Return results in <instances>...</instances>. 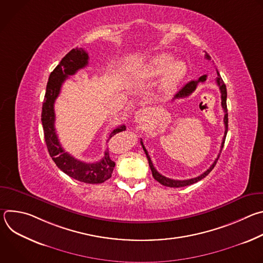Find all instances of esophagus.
<instances>
[{
  "instance_id": "1",
  "label": "esophagus",
  "mask_w": 263,
  "mask_h": 263,
  "mask_svg": "<svg viewBox=\"0 0 263 263\" xmlns=\"http://www.w3.org/2000/svg\"><path fill=\"white\" fill-rule=\"evenodd\" d=\"M148 119H149V112H148V110H146L144 108L139 109L134 117V120L137 124H143V123L147 122Z\"/></svg>"
}]
</instances>
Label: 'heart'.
Instances as JSON below:
<instances>
[{
    "label": "heart",
    "mask_w": 263,
    "mask_h": 263,
    "mask_svg": "<svg viewBox=\"0 0 263 263\" xmlns=\"http://www.w3.org/2000/svg\"><path fill=\"white\" fill-rule=\"evenodd\" d=\"M186 71L185 63L181 60H174L167 53H160L151 58L144 66L142 76L145 79H155L163 73L159 89L161 92L172 91L181 81Z\"/></svg>",
    "instance_id": "heart-1"
}]
</instances>
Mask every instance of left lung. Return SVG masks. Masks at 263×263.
Wrapping results in <instances>:
<instances>
[{
	"mask_svg": "<svg viewBox=\"0 0 263 263\" xmlns=\"http://www.w3.org/2000/svg\"><path fill=\"white\" fill-rule=\"evenodd\" d=\"M204 58L207 59V60H211V57L209 56V54H208L207 52H205ZM216 73H217L216 83H217V85H218V87H219V90H220V93H221V96H220V99H221V107H222L223 112H224V117H223L224 134H223V138H222L221 145H220V151H221L222 146H223V143H224V139H226L227 132H228L227 88H226V85H224V83H223V81H222V79H221V77H220V74H219L218 70H216ZM206 79H207V76H206V74H203V76H201L198 80H196V81L194 80V81L189 82V83H187L185 86H183V87L175 95V97H174L173 100H176V99H183V98H186V97L191 96V95L196 90L198 84H199L200 82H205ZM140 143H141L143 151H144V153H145V155H146V158H147V161H148V165H149V168H151V171H152V175H153L154 179H155L156 181H158L160 184H162V185H164V186H167V187H183V186H187V185H192V184L197 183L198 181L202 180L203 178H205V177L213 170V167L215 166V164H216V162H217V160H218V158H219V155H220V152H219L217 158L214 160V162L211 164V166H210L206 172H204L202 175H200V176H198V177H196V178H193V179H189V180H174V179H170V178H166V177L162 176L161 174H159V173L156 171V168L154 167V165H153V163H152L151 158H149V156H148V154H147V151H146L144 145H143L142 140H140Z\"/></svg>",
	"mask_w": 263,
	"mask_h": 263,
	"instance_id": "1",
	"label": "left lung"
}]
</instances>
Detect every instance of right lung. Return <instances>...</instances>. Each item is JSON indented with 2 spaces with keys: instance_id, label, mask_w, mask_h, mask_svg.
<instances>
[{
  "instance_id": "right-lung-1",
  "label": "right lung",
  "mask_w": 263,
  "mask_h": 263,
  "mask_svg": "<svg viewBox=\"0 0 263 263\" xmlns=\"http://www.w3.org/2000/svg\"><path fill=\"white\" fill-rule=\"evenodd\" d=\"M87 64L88 54L82 48H76L68 52L54 68L47 84V90L43 103L42 122L48 151L56 165L64 174L78 181L88 184H99L105 182L111 177L116 165L115 161H112L110 158L109 148L106 149L104 157L100 161L95 163L83 162L64 151L55 130L54 103L60 93L61 86L68 76L74 74ZM125 130V125L116 128L110 133L108 140L117 133Z\"/></svg>"
}]
</instances>
